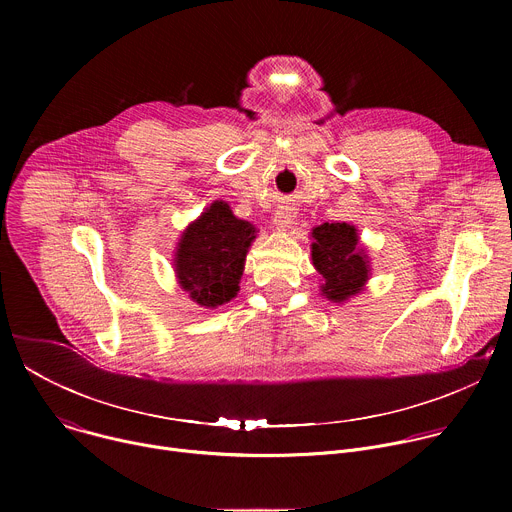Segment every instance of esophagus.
Here are the masks:
<instances>
[{"mask_svg":"<svg viewBox=\"0 0 512 512\" xmlns=\"http://www.w3.org/2000/svg\"><path fill=\"white\" fill-rule=\"evenodd\" d=\"M294 223H296V212H294V208L279 206V208L275 210V214H273V225H275L277 231H287V229H291V225H294Z\"/></svg>","mask_w":512,"mask_h":512,"instance_id":"34e87169","label":"esophagus"}]
</instances>
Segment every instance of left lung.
Masks as SVG:
<instances>
[{"label": "left lung", "instance_id": "left-lung-1", "mask_svg": "<svg viewBox=\"0 0 512 512\" xmlns=\"http://www.w3.org/2000/svg\"><path fill=\"white\" fill-rule=\"evenodd\" d=\"M312 263L320 273L322 296L346 304L362 294L371 279V259L350 223H324L312 229Z\"/></svg>", "mask_w": 512, "mask_h": 512}]
</instances>
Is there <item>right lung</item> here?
Listing matches in <instances>:
<instances>
[{"instance_id": "1", "label": "right lung", "mask_w": 512, "mask_h": 512, "mask_svg": "<svg viewBox=\"0 0 512 512\" xmlns=\"http://www.w3.org/2000/svg\"><path fill=\"white\" fill-rule=\"evenodd\" d=\"M257 227L214 200L184 229L174 251V273L194 304L214 310L237 298Z\"/></svg>"}]
</instances>
